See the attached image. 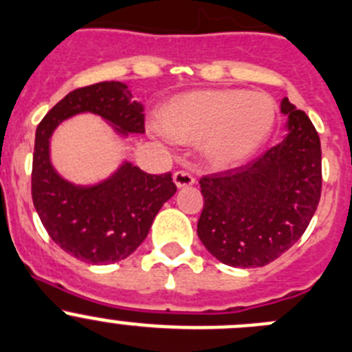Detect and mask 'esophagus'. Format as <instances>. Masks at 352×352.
Segmentation results:
<instances>
[{
  "label": "esophagus",
  "mask_w": 352,
  "mask_h": 352,
  "mask_svg": "<svg viewBox=\"0 0 352 352\" xmlns=\"http://www.w3.org/2000/svg\"><path fill=\"white\" fill-rule=\"evenodd\" d=\"M173 182H175L177 187H187V186H192V184L196 182V179L189 172L179 170V172L173 173Z\"/></svg>",
  "instance_id": "obj_1"
}]
</instances>
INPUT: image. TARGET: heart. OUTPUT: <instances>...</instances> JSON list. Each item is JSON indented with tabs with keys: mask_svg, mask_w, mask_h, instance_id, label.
Segmentation results:
<instances>
[{
	"mask_svg": "<svg viewBox=\"0 0 352 352\" xmlns=\"http://www.w3.org/2000/svg\"><path fill=\"white\" fill-rule=\"evenodd\" d=\"M276 111V102L262 91L201 90L170 100L157 123L177 142L201 139L203 153L213 165L232 166L267 140Z\"/></svg>",
	"mask_w": 352,
	"mask_h": 352,
	"instance_id": "heart-1",
	"label": "heart"
}]
</instances>
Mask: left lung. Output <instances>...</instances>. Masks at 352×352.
Here are the masks:
<instances>
[{
    "label": "left lung",
    "instance_id": "1",
    "mask_svg": "<svg viewBox=\"0 0 352 352\" xmlns=\"http://www.w3.org/2000/svg\"><path fill=\"white\" fill-rule=\"evenodd\" d=\"M288 133L236 168L199 179L205 199L198 236L232 267H262L300 239L321 196V144L314 124L281 100Z\"/></svg>",
    "mask_w": 352,
    "mask_h": 352
}]
</instances>
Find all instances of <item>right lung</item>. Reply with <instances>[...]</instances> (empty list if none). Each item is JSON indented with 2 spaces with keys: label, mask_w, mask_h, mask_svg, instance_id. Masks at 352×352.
Returning a JSON list of instances; mask_svg holds the SVG:
<instances>
[{
  "label": "right lung",
  "mask_w": 352,
  "mask_h": 352,
  "mask_svg": "<svg viewBox=\"0 0 352 352\" xmlns=\"http://www.w3.org/2000/svg\"><path fill=\"white\" fill-rule=\"evenodd\" d=\"M80 113L97 114L124 137L146 131L144 106L124 83L102 81L72 90L36 128L32 203L62 250L88 264H113L139 248L177 186L172 173L151 175L128 161L95 186H76L58 175L50 161V137L62 121Z\"/></svg>",
  "instance_id": "obj_1"
}]
</instances>
